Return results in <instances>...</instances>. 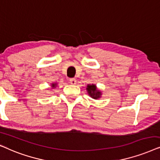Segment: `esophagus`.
Returning a JSON list of instances; mask_svg holds the SVG:
<instances>
[{
  "mask_svg": "<svg viewBox=\"0 0 160 160\" xmlns=\"http://www.w3.org/2000/svg\"><path fill=\"white\" fill-rule=\"evenodd\" d=\"M69 82H70V83H71L72 85H75L76 82H77L76 79H74V78L69 79Z\"/></svg>",
  "mask_w": 160,
  "mask_h": 160,
  "instance_id": "esophagus-1",
  "label": "esophagus"
}]
</instances>
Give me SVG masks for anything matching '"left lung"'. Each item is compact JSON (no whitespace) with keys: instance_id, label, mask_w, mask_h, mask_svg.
Wrapping results in <instances>:
<instances>
[{"instance_id":"1","label":"left lung","mask_w":160,"mask_h":160,"mask_svg":"<svg viewBox=\"0 0 160 160\" xmlns=\"http://www.w3.org/2000/svg\"><path fill=\"white\" fill-rule=\"evenodd\" d=\"M86 90L88 91V95L90 96L91 98H93V99H97L101 97L102 92L99 90V89H97V86H96V85L94 84H88V86H87Z\"/></svg>"}]
</instances>
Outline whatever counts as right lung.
<instances>
[{"label": "right lung", "instance_id": "1", "mask_svg": "<svg viewBox=\"0 0 160 160\" xmlns=\"http://www.w3.org/2000/svg\"><path fill=\"white\" fill-rule=\"evenodd\" d=\"M51 86H52V88H55V87L56 86V83H52Z\"/></svg>", "mask_w": 160, "mask_h": 160}]
</instances>
